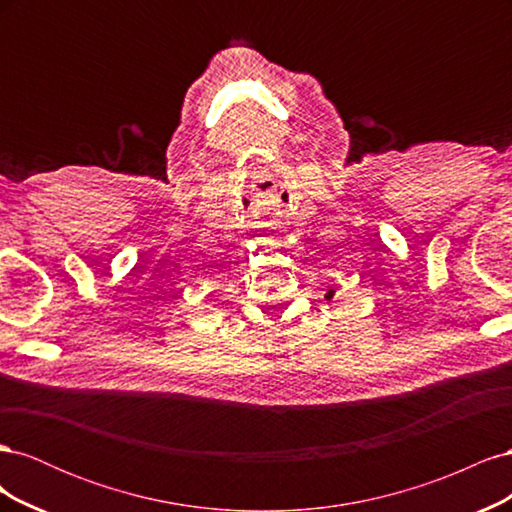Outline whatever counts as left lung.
Segmentation results:
<instances>
[{"label":"left lung","instance_id":"left-lung-1","mask_svg":"<svg viewBox=\"0 0 512 512\" xmlns=\"http://www.w3.org/2000/svg\"><path fill=\"white\" fill-rule=\"evenodd\" d=\"M333 297V290L331 292H327V299H331Z\"/></svg>","mask_w":512,"mask_h":512}]
</instances>
